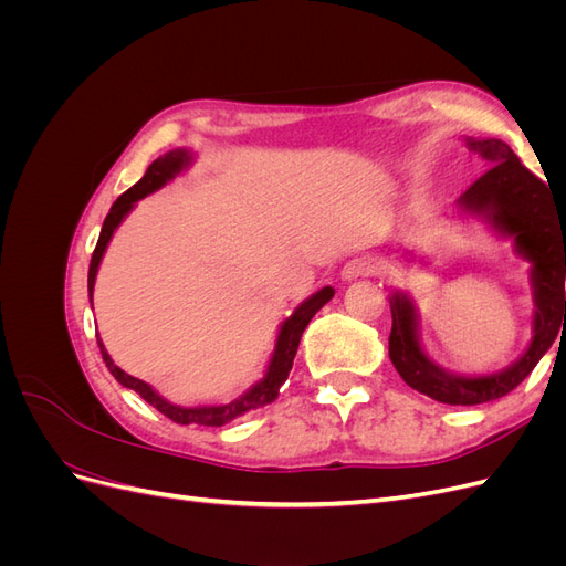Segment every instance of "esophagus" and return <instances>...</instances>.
Returning a JSON list of instances; mask_svg holds the SVG:
<instances>
[{
  "label": "esophagus",
  "mask_w": 566,
  "mask_h": 566,
  "mask_svg": "<svg viewBox=\"0 0 566 566\" xmlns=\"http://www.w3.org/2000/svg\"><path fill=\"white\" fill-rule=\"evenodd\" d=\"M375 262L370 260V256H354V260H349L345 266H342V279L345 281H354V279H361V276H370V273H375Z\"/></svg>",
  "instance_id": "1"
}]
</instances>
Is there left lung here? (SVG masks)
Returning <instances> with one entry per match:
<instances>
[{
    "label": "left lung",
    "instance_id": "1",
    "mask_svg": "<svg viewBox=\"0 0 566 566\" xmlns=\"http://www.w3.org/2000/svg\"><path fill=\"white\" fill-rule=\"evenodd\" d=\"M465 144L486 160L489 169L458 198V208L484 219L495 233L515 241V252L531 264L528 279L536 312L534 337L515 364L493 375L468 378L439 368L424 354L418 314L408 295L394 293L389 297V358L394 368L408 387L451 406H476L505 397L536 368L543 354L553 347L557 331L566 325V208H557L545 181L531 175L505 142L468 136Z\"/></svg>",
    "mask_w": 566,
    "mask_h": 566
}]
</instances>
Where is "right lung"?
<instances>
[{"label":"right lung","mask_w":566,"mask_h":566,"mask_svg":"<svg viewBox=\"0 0 566 566\" xmlns=\"http://www.w3.org/2000/svg\"><path fill=\"white\" fill-rule=\"evenodd\" d=\"M188 165H191V153H188L186 148L169 150V153H165V156H160L156 163H150V167L146 169V175L139 181H136L129 188V191H125L123 196H119L113 202V208H111V212H108V217L104 221V229H101L98 243H96L94 254H92L90 279H87L90 302H92V293H94L98 264H101V260H104V252H106V248L111 243L115 229L123 224V219L132 212L136 200H142L148 193L158 191V188H163L167 181H172L181 172V169H186ZM333 295H335V290L331 285L321 287L318 293H314L312 297H306L297 306V310L293 312V316L285 318L281 323V331H279V337H276V349H273V354L269 358V366H266L264 378L256 382V385H252L245 394H241V397L233 399L231 403H224V406H193V408H186V406L169 403L148 382H144L139 378H132V375H127L123 368H117L113 364V358L106 352L104 342H101L98 335H96V339H98V347H101V356H104V361H106L108 370L113 373V378L123 387H129L136 394H142V399H146L153 408H158L163 416H167L169 420L177 422V424L221 427V424H227V422H231L235 418L245 416L248 410L262 408V406L271 403L273 399L279 397V389L287 380L290 368H293V361H295V354H297V347H300V339H302L304 328H306V325H310V321L314 318V314L321 310V306L328 304L333 300Z\"/></svg>","instance_id":"1"}]
</instances>
